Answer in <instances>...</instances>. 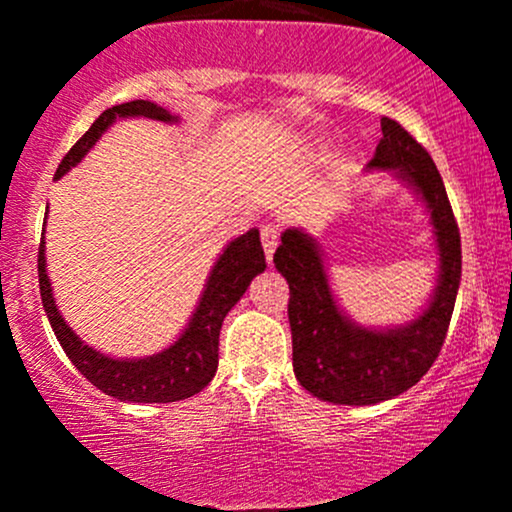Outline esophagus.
I'll use <instances>...</instances> for the list:
<instances>
[{"mask_svg": "<svg viewBox=\"0 0 512 512\" xmlns=\"http://www.w3.org/2000/svg\"><path fill=\"white\" fill-rule=\"evenodd\" d=\"M260 236H262V248H264V255H267V262H272L276 245H279V228L272 226V223H264L260 228Z\"/></svg>", "mask_w": 512, "mask_h": 512, "instance_id": "obj_1", "label": "esophagus"}]
</instances>
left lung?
<instances>
[{
	"mask_svg": "<svg viewBox=\"0 0 512 512\" xmlns=\"http://www.w3.org/2000/svg\"><path fill=\"white\" fill-rule=\"evenodd\" d=\"M383 139L366 170H395L431 214L438 284L421 315L407 325H356L334 301L315 238L286 228L274 264L289 281L293 373L310 395L332 404H378L407 392L428 373L445 342L462 276L460 228L443 178L428 151L399 122L383 117Z\"/></svg>",
	"mask_w": 512,
	"mask_h": 512,
	"instance_id": "1",
	"label": "left lung"
}]
</instances>
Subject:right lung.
Instances as JSON below:
<instances>
[{
	"label": "right lung",
	"instance_id": "obj_1",
	"mask_svg": "<svg viewBox=\"0 0 512 512\" xmlns=\"http://www.w3.org/2000/svg\"><path fill=\"white\" fill-rule=\"evenodd\" d=\"M122 117H149V120L158 122H178V117L151 101L113 105V108L101 113V117L88 127L84 137L62 158L55 180H60L76 163H81V158L103 137L105 129L113 125L115 120H122ZM264 267H267V262H264L260 231L250 228L248 233L231 240L219 255V260L214 262L197 310L192 313L178 342L146 358H113L81 342L72 327L64 322L60 310H57L55 296H52L48 269H45V240H40L38 248L40 298H43L45 315H48L52 332H55L57 342L62 344L64 354L79 368V373L84 375L88 383L96 385L105 395L120 399V402L142 404L178 402V399L197 395L199 390H204L211 383L216 368H219V334L223 317L243 298L250 281L264 272Z\"/></svg>",
	"mask_w": 512,
	"mask_h": 512
}]
</instances>
